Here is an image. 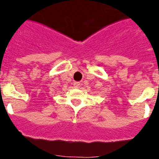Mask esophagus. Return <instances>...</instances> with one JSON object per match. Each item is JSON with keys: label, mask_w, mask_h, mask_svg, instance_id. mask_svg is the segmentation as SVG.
Returning <instances> with one entry per match:
<instances>
[{"label": "esophagus", "mask_w": 159, "mask_h": 159, "mask_svg": "<svg viewBox=\"0 0 159 159\" xmlns=\"http://www.w3.org/2000/svg\"><path fill=\"white\" fill-rule=\"evenodd\" d=\"M73 85H74V87H77V88H79V87H80V83H79V82H75L74 83H73Z\"/></svg>", "instance_id": "obj_1"}]
</instances>
